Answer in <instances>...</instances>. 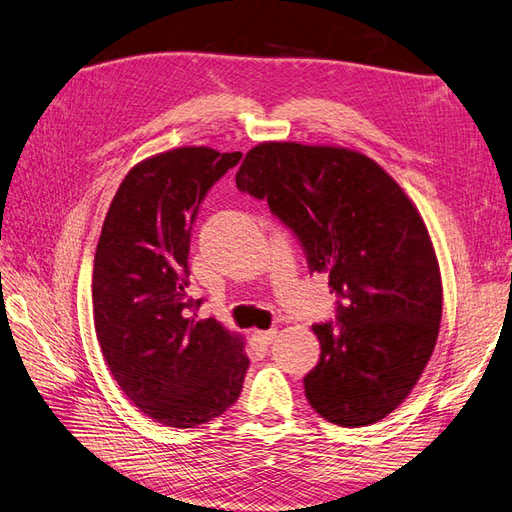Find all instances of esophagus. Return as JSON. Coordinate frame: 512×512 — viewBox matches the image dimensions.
Masks as SVG:
<instances>
[{"label": "esophagus", "instance_id": "esophagus-1", "mask_svg": "<svg viewBox=\"0 0 512 512\" xmlns=\"http://www.w3.org/2000/svg\"><path fill=\"white\" fill-rule=\"evenodd\" d=\"M275 337H277V331H275V329H269V331H254V339H256V342H260L262 346H269Z\"/></svg>", "mask_w": 512, "mask_h": 512}]
</instances>
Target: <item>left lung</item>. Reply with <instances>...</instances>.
I'll return each instance as SVG.
<instances>
[{
    "label": "left lung",
    "mask_w": 512,
    "mask_h": 512,
    "mask_svg": "<svg viewBox=\"0 0 512 512\" xmlns=\"http://www.w3.org/2000/svg\"><path fill=\"white\" fill-rule=\"evenodd\" d=\"M237 188L267 198L299 237L309 271L327 273L337 324H314L320 361L305 397L342 427L382 421L414 389L436 348L442 277L408 194L365 153L333 145L260 143Z\"/></svg>",
    "instance_id": "1"
}]
</instances>
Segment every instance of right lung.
Returning a JSON list of instances; mask_svg holds the SVG:
<instances>
[{"instance_id": "1", "label": "right lung", "mask_w": 512, "mask_h": 512, "mask_svg": "<svg viewBox=\"0 0 512 512\" xmlns=\"http://www.w3.org/2000/svg\"><path fill=\"white\" fill-rule=\"evenodd\" d=\"M241 151L177 147L130 168L102 224L94 324L113 378L138 410L188 429L224 414L243 389L245 342L196 320L188 297L190 230L211 185Z\"/></svg>"}]
</instances>
